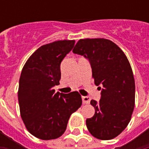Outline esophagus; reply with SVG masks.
<instances>
[{"label":"esophagus","instance_id":"1","mask_svg":"<svg viewBox=\"0 0 149 149\" xmlns=\"http://www.w3.org/2000/svg\"><path fill=\"white\" fill-rule=\"evenodd\" d=\"M82 100H83V103H84V104H89L90 101H91V99H90L89 97L83 96V97H82Z\"/></svg>","mask_w":149,"mask_h":149}]
</instances>
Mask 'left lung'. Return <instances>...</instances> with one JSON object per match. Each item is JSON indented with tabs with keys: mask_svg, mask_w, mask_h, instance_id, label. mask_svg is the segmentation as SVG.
Listing matches in <instances>:
<instances>
[{
	"mask_svg": "<svg viewBox=\"0 0 149 149\" xmlns=\"http://www.w3.org/2000/svg\"><path fill=\"white\" fill-rule=\"evenodd\" d=\"M72 52L88 59L94 84L102 86L100 101H91L95 113L86 119L87 129L98 139H113L126 128L134 111L135 84L129 62L115 43L105 38L80 39Z\"/></svg>",
	"mask_w": 149,
	"mask_h": 149,
	"instance_id": "left-lung-1",
	"label": "left lung"
}]
</instances>
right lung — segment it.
<instances>
[{
  "mask_svg": "<svg viewBox=\"0 0 149 149\" xmlns=\"http://www.w3.org/2000/svg\"><path fill=\"white\" fill-rule=\"evenodd\" d=\"M74 44V40H62L42 45L22 69L17 93L21 117L28 131L38 139L60 137L70 115L82 105L77 91L66 94L53 90L61 79V62Z\"/></svg>",
  "mask_w": 149,
  "mask_h": 149,
  "instance_id": "add662e5",
  "label": "right lung"
}]
</instances>
